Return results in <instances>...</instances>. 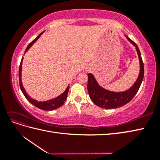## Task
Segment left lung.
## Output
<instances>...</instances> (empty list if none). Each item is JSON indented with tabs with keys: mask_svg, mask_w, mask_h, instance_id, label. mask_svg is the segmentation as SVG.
Instances as JSON below:
<instances>
[{
	"mask_svg": "<svg viewBox=\"0 0 160 160\" xmlns=\"http://www.w3.org/2000/svg\"><path fill=\"white\" fill-rule=\"evenodd\" d=\"M125 37L136 49L139 61H140V73L136 81L128 89L120 92L104 89L98 84L92 73H88L87 90L89 97L95 104L101 108L111 109V108L121 107L127 104L136 95L143 80L144 68L140 49L136 44L127 36L125 35Z\"/></svg>",
	"mask_w": 160,
	"mask_h": 160,
	"instance_id": "1",
	"label": "left lung"
}]
</instances>
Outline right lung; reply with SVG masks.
Returning a JSON list of instances; mask_svg holds the SVG:
<instances>
[{
  "label": "right lung",
  "mask_w": 160,
  "mask_h": 160,
  "mask_svg": "<svg viewBox=\"0 0 160 160\" xmlns=\"http://www.w3.org/2000/svg\"><path fill=\"white\" fill-rule=\"evenodd\" d=\"M44 33V32H42V33H40V34L36 37V38L33 40L32 42H30L29 44V45L27 47V49L25 50V53H26L29 50V49L31 47L33 44H34L37 40H38L42 33ZM22 60H23V57L21 59V62H20V66H19V71H18V76H19V84H20V89H21L22 92L23 93L24 96L27 98L30 103H32L33 105H34L35 107H36L37 108H40V109L42 110H45V111H52V110H55L56 108L60 107L64 103V102L66 101L67 100V94L68 92H69V86H68L67 88L66 89V90L64 91V92L60 94V96H57L55 98H53V99H51L47 101H43V102H38L34 99H33L31 97H30L29 95L28 94V93L26 92V91L24 88L22 83V80H21V72H22Z\"/></svg>",
  "instance_id": "add662e5"
}]
</instances>
